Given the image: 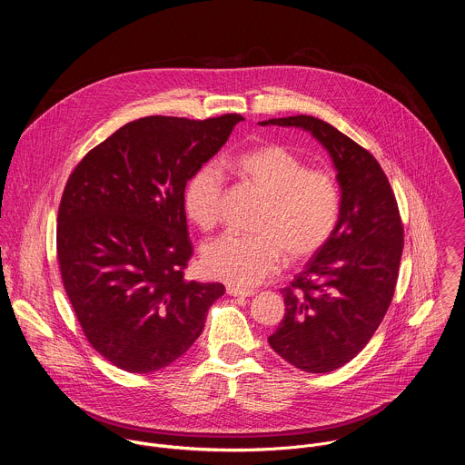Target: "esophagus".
I'll return each instance as SVG.
<instances>
[{"label": "esophagus", "mask_w": 465, "mask_h": 465, "mask_svg": "<svg viewBox=\"0 0 465 465\" xmlns=\"http://www.w3.org/2000/svg\"><path fill=\"white\" fill-rule=\"evenodd\" d=\"M226 292H228L230 296H233V298H250V296L255 294V292L250 291V289H239V287H233V285H228V287H226Z\"/></svg>", "instance_id": "esophagus-1"}]
</instances>
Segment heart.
I'll return each mask as SVG.
<instances>
[{"instance_id": "obj_1", "label": "heart", "mask_w": 465, "mask_h": 465, "mask_svg": "<svg viewBox=\"0 0 465 465\" xmlns=\"http://www.w3.org/2000/svg\"><path fill=\"white\" fill-rule=\"evenodd\" d=\"M235 173L250 183L264 206L255 235L228 232L203 250V269L210 278L246 289L274 274L283 261L316 253L333 235L341 217V189L335 176L309 169L283 145H261L237 154ZM224 176L215 165L198 169L187 182L183 204L189 219L203 230L217 226L223 215Z\"/></svg>"}]
</instances>
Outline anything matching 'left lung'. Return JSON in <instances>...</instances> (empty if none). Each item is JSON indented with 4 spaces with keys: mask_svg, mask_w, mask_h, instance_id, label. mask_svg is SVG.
Returning a JSON list of instances; mask_svg holds the SVG:
<instances>
[{
    "mask_svg": "<svg viewBox=\"0 0 465 465\" xmlns=\"http://www.w3.org/2000/svg\"><path fill=\"white\" fill-rule=\"evenodd\" d=\"M307 130L329 153L341 185V217L331 239L282 289L285 316L272 350L309 373L350 362L382 322L400 274L403 224L379 162L333 124L312 115L261 121Z\"/></svg>",
    "mask_w": 465,
    "mask_h": 465,
    "instance_id": "8db88e82",
    "label": "left lung"
}]
</instances>
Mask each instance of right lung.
Returning a JSON list of instances; mask_svg holds the SVG:
<instances>
[{"label": "right lung", "instance_id": "right-lung-1", "mask_svg": "<svg viewBox=\"0 0 465 465\" xmlns=\"http://www.w3.org/2000/svg\"><path fill=\"white\" fill-rule=\"evenodd\" d=\"M244 121L149 115L74 169L58 208L56 255L88 342L114 366L151 373L201 337L223 283L183 278L193 253L183 191Z\"/></svg>", "mask_w": 465, "mask_h": 465}]
</instances>
